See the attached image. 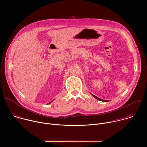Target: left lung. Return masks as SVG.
I'll return each mask as SVG.
<instances>
[{
	"label": "left lung",
	"mask_w": 147,
	"mask_h": 147,
	"mask_svg": "<svg viewBox=\"0 0 147 147\" xmlns=\"http://www.w3.org/2000/svg\"><path fill=\"white\" fill-rule=\"evenodd\" d=\"M93 96H94V97H95L96 99H98V100H102L101 99H100V98H99L96 97V96H94V95H93Z\"/></svg>",
	"instance_id": "8db88e82"
}]
</instances>
